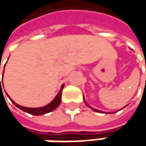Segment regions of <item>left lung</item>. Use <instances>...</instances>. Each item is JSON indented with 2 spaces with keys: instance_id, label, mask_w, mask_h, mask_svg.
<instances>
[{
  "instance_id": "obj_1",
  "label": "left lung",
  "mask_w": 146,
  "mask_h": 146,
  "mask_svg": "<svg viewBox=\"0 0 146 146\" xmlns=\"http://www.w3.org/2000/svg\"><path fill=\"white\" fill-rule=\"evenodd\" d=\"M86 105H87V106H88V104H86ZM88 107H90V106H88ZM90 108H91V109H92V110H94V111H95V112H98V113H103V112H102V111H100V110H96V109H93V108H92V107H90Z\"/></svg>"
}]
</instances>
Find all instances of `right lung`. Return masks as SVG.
Instances as JSON below:
<instances>
[{
  "mask_svg": "<svg viewBox=\"0 0 146 146\" xmlns=\"http://www.w3.org/2000/svg\"><path fill=\"white\" fill-rule=\"evenodd\" d=\"M4 72V71H3ZM0 85H1V80H0ZM63 84L62 85L61 87V89H60L59 93L57 94V96L55 97V99L52 100L50 104H48L46 106H44V107H42V108H27V107H23V106H21L19 104H16L13 100H11V99L10 98V100L17 107V108H19L20 110H21L22 111H24V112H27L28 113H30V114H33V115H42V114H44V113H49V112H52V110H54L55 109H57L58 107V105L60 104V103H61V96H62V88H63Z\"/></svg>",
  "mask_w": 146,
  "mask_h": 146,
  "instance_id": "right-lung-1",
  "label": "right lung"
}]
</instances>
